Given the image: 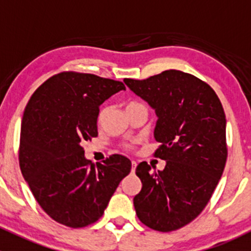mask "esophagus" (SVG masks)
<instances>
[{
  "label": "esophagus",
  "mask_w": 251,
  "mask_h": 251,
  "mask_svg": "<svg viewBox=\"0 0 251 251\" xmlns=\"http://www.w3.org/2000/svg\"><path fill=\"white\" fill-rule=\"evenodd\" d=\"M131 164H132V173H135L136 166H137V163H136L135 160H132V161H131Z\"/></svg>",
  "instance_id": "1"
}]
</instances>
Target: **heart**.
<instances>
[{"instance_id":"1","label":"heart","mask_w":251,"mask_h":251,"mask_svg":"<svg viewBox=\"0 0 251 251\" xmlns=\"http://www.w3.org/2000/svg\"><path fill=\"white\" fill-rule=\"evenodd\" d=\"M137 104H141V103H138V102H128L127 104H126V109H130V108H132V107H135V105H137Z\"/></svg>"}]
</instances>
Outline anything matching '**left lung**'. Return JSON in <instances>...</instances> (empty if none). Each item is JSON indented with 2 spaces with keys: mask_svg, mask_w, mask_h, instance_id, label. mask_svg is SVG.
Here are the masks:
<instances>
[{
  "mask_svg": "<svg viewBox=\"0 0 251 251\" xmlns=\"http://www.w3.org/2000/svg\"><path fill=\"white\" fill-rule=\"evenodd\" d=\"M124 81L155 110L154 138L160 146L154 156L166 161L163 171H151L146 161L138 164L142 189L133 198L136 214L149 228L175 231L203 211L224 173V108L206 82L179 70Z\"/></svg>",
  "mask_w": 251,
  "mask_h": 251,
  "instance_id": "1",
  "label": "left lung"
}]
</instances>
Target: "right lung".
<instances>
[{"mask_svg":"<svg viewBox=\"0 0 251 251\" xmlns=\"http://www.w3.org/2000/svg\"><path fill=\"white\" fill-rule=\"evenodd\" d=\"M121 90L120 81L64 72L45 81L27 102L20 170L42 210L64 226L80 228L97 221L130 174L126 156L113 154L95 165L82 147L98 136L100 105Z\"/></svg>","mask_w":251,"mask_h":251,"instance_id":"add662e5","label":"right lung"}]
</instances>
